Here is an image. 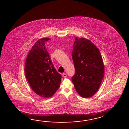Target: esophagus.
Returning <instances> with one entry per match:
<instances>
[{"label":"esophagus","instance_id":"esophagus-1","mask_svg":"<svg viewBox=\"0 0 129 129\" xmlns=\"http://www.w3.org/2000/svg\"><path fill=\"white\" fill-rule=\"evenodd\" d=\"M63 77H64V78H66L67 77V75H66V73H63Z\"/></svg>","mask_w":129,"mask_h":129}]
</instances>
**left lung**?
I'll list each match as a JSON object with an SVG mask.
<instances>
[{
	"label": "left lung",
	"instance_id": "left-lung-1",
	"mask_svg": "<svg viewBox=\"0 0 129 129\" xmlns=\"http://www.w3.org/2000/svg\"><path fill=\"white\" fill-rule=\"evenodd\" d=\"M72 56L76 70L72 82L80 96L90 98L99 89L104 76L101 52L90 40L76 37Z\"/></svg>",
	"mask_w": 129,
	"mask_h": 129
}]
</instances>
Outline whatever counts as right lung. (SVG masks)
<instances>
[{
    "mask_svg": "<svg viewBox=\"0 0 129 129\" xmlns=\"http://www.w3.org/2000/svg\"><path fill=\"white\" fill-rule=\"evenodd\" d=\"M50 39H39L32 46L26 60L25 76L37 94L46 98L53 96L60 87L61 75L54 67L45 42Z\"/></svg>",
    "mask_w": 129,
    "mask_h": 129,
    "instance_id": "add662e5",
    "label": "right lung"
}]
</instances>
